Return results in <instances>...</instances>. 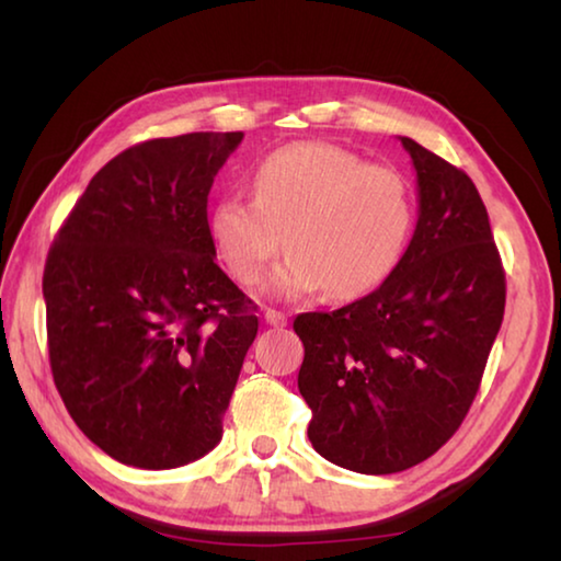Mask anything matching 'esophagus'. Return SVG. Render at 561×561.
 I'll return each instance as SVG.
<instances>
[{
  "label": "esophagus",
  "instance_id": "obj_1",
  "mask_svg": "<svg viewBox=\"0 0 561 561\" xmlns=\"http://www.w3.org/2000/svg\"><path fill=\"white\" fill-rule=\"evenodd\" d=\"M264 321H267L270 327H287V314H282L277 309H267L264 311Z\"/></svg>",
  "mask_w": 561,
  "mask_h": 561
}]
</instances>
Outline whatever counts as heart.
<instances>
[{
    "mask_svg": "<svg viewBox=\"0 0 561 561\" xmlns=\"http://www.w3.org/2000/svg\"><path fill=\"white\" fill-rule=\"evenodd\" d=\"M254 197H217L210 237L227 272L254 284L270 260L289 247L270 277L277 297L324 289L354 299L391 277L415 222L408 178L366 163L354 150L304 140L262 158L252 173Z\"/></svg>",
    "mask_w": 561,
    "mask_h": 561,
    "instance_id": "1",
    "label": "heart"
}]
</instances>
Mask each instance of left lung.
<instances>
[{
  "mask_svg": "<svg viewBox=\"0 0 561 561\" xmlns=\"http://www.w3.org/2000/svg\"><path fill=\"white\" fill-rule=\"evenodd\" d=\"M401 144L417 175V222L398 267L346 307L294 319L309 440L364 474L413 468L453 438L505 314V270L478 187L415 140Z\"/></svg>",
  "mask_w": 561,
  "mask_h": 561,
  "instance_id": "left-lung-1",
  "label": "left lung"
}]
</instances>
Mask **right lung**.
Instances as JSON below:
<instances>
[{"label": "right lung", "mask_w": 561, "mask_h": 561, "mask_svg": "<svg viewBox=\"0 0 561 561\" xmlns=\"http://www.w3.org/2000/svg\"><path fill=\"white\" fill-rule=\"evenodd\" d=\"M244 133L123 150L91 178L44 267L66 411L113 460L180 468L222 438L257 304L217 267L207 195Z\"/></svg>", "instance_id": "1"}]
</instances>
